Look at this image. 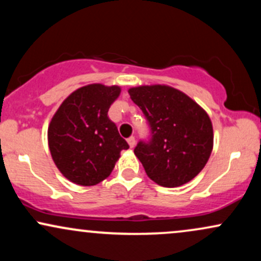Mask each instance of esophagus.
<instances>
[{"instance_id":"obj_1","label":"esophagus","mask_w":261,"mask_h":261,"mask_svg":"<svg viewBox=\"0 0 261 261\" xmlns=\"http://www.w3.org/2000/svg\"><path fill=\"white\" fill-rule=\"evenodd\" d=\"M127 143H128V146H130L131 148L135 147V143H136V140H135V137H134V136L128 137V139H127Z\"/></svg>"}]
</instances>
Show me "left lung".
Segmentation results:
<instances>
[{"mask_svg": "<svg viewBox=\"0 0 261 261\" xmlns=\"http://www.w3.org/2000/svg\"><path fill=\"white\" fill-rule=\"evenodd\" d=\"M128 94L145 114L152 131L151 141H141L134 151L148 178L164 188L193 180L214 148V128L207 113L170 86L133 87Z\"/></svg>", "mask_w": 261, "mask_h": 261, "instance_id": "obj_1", "label": "left lung"}]
</instances>
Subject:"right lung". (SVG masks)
<instances>
[{"mask_svg":"<svg viewBox=\"0 0 261 261\" xmlns=\"http://www.w3.org/2000/svg\"><path fill=\"white\" fill-rule=\"evenodd\" d=\"M119 86L93 83L71 93L47 127L53 161L61 174L82 187L99 184L113 172L128 145L108 116Z\"/></svg>","mask_w":261,"mask_h":261,"instance_id":"1","label":"right lung"}]
</instances>
